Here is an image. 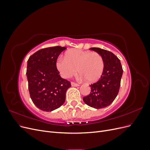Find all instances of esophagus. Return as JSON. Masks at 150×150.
Here are the masks:
<instances>
[{
    "instance_id": "1",
    "label": "esophagus",
    "mask_w": 150,
    "mask_h": 150,
    "mask_svg": "<svg viewBox=\"0 0 150 150\" xmlns=\"http://www.w3.org/2000/svg\"><path fill=\"white\" fill-rule=\"evenodd\" d=\"M71 86H74V87H76V86H79V84L78 83H76L74 82H71Z\"/></svg>"
}]
</instances>
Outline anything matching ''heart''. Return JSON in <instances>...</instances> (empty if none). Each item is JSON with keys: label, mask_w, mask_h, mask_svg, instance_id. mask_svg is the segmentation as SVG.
Here are the masks:
<instances>
[{"label": "heart", "mask_w": 150, "mask_h": 150, "mask_svg": "<svg viewBox=\"0 0 150 150\" xmlns=\"http://www.w3.org/2000/svg\"><path fill=\"white\" fill-rule=\"evenodd\" d=\"M56 67L61 76L65 79L71 78L78 71L81 78L86 79L89 83H94L103 73L104 61L98 52L72 49L66 52L65 57L57 59Z\"/></svg>", "instance_id": "b5f03b06"}]
</instances>
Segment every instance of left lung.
Returning a JSON list of instances; mask_svg holds the SVG:
<instances>
[{"label":"left lung","mask_w":150,"mask_h":150,"mask_svg":"<svg viewBox=\"0 0 150 150\" xmlns=\"http://www.w3.org/2000/svg\"><path fill=\"white\" fill-rule=\"evenodd\" d=\"M89 49L103 56L104 69L97 82L90 85L91 92L83 98V101L91 107L101 109L110 105L116 98L123 70L120 60L111 52L98 47Z\"/></svg>","instance_id":"1"}]
</instances>
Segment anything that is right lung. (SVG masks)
Here are the masks:
<instances>
[{"instance_id": "1", "label": "right lung", "mask_w": 150, "mask_h": 150, "mask_svg": "<svg viewBox=\"0 0 150 150\" xmlns=\"http://www.w3.org/2000/svg\"><path fill=\"white\" fill-rule=\"evenodd\" d=\"M65 47L55 46L39 50L28 61L26 75L30 98L40 110L52 111L62 106L66 93L71 85L62 79L56 61Z\"/></svg>"}]
</instances>
